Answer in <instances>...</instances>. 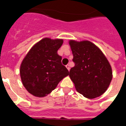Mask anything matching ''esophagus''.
<instances>
[{"instance_id":"1","label":"esophagus","mask_w":126,"mask_h":126,"mask_svg":"<svg viewBox=\"0 0 126 126\" xmlns=\"http://www.w3.org/2000/svg\"><path fill=\"white\" fill-rule=\"evenodd\" d=\"M65 67H66V68H67V69H68V70H70V65H68V64L66 65Z\"/></svg>"}]
</instances>
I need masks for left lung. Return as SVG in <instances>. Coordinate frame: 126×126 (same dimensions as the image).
Instances as JSON below:
<instances>
[{
  "mask_svg": "<svg viewBox=\"0 0 126 126\" xmlns=\"http://www.w3.org/2000/svg\"><path fill=\"white\" fill-rule=\"evenodd\" d=\"M75 66L69 76L78 92L89 99L107 90L112 79L111 66L102 52L88 41H69Z\"/></svg>",
  "mask_w": 126,
  "mask_h": 126,
  "instance_id": "obj_1",
  "label": "left lung"
}]
</instances>
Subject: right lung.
Masks as SVG:
<instances>
[{"mask_svg": "<svg viewBox=\"0 0 126 126\" xmlns=\"http://www.w3.org/2000/svg\"><path fill=\"white\" fill-rule=\"evenodd\" d=\"M63 39L44 38L31 48L21 63L20 75L27 91L44 97L55 89L58 83L69 75L57 51Z\"/></svg>", "mask_w": 126, "mask_h": 126, "instance_id": "obj_1", "label": "right lung"}]
</instances>
